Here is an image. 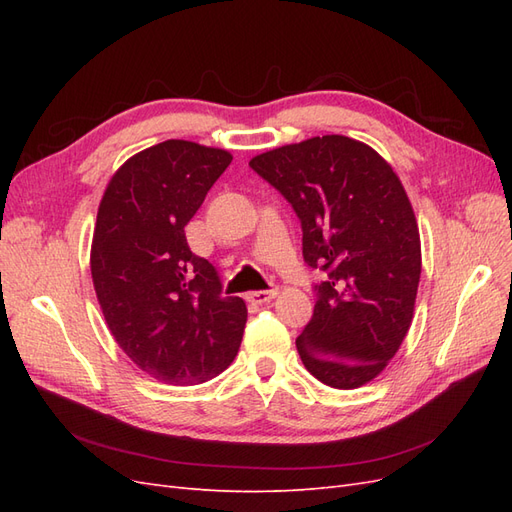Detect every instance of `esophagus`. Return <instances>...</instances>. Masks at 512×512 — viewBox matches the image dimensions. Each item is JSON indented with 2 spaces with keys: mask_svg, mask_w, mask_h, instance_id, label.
<instances>
[{
  "mask_svg": "<svg viewBox=\"0 0 512 512\" xmlns=\"http://www.w3.org/2000/svg\"><path fill=\"white\" fill-rule=\"evenodd\" d=\"M277 297V288L271 290H254V292H247V301L262 305V303H269L271 299Z\"/></svg>",
  "mask_w": 512,
  "mask_h": 512,
  "instance_id": "obj_1",
  "label": "esophagus"
}]
</instances>
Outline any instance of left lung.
I'll return each mask as SVG.
<instances>
[{"mask_svg": "<svg viewBox=\"0 0 512 512\" xmlns=\"http://www.w3.org/2000/svg\"><path fill=\"white\" fill-rule=\"evenodd\" d=\"M250 166L299 215L307 265L327 273L297 337L301 361L322 384L359 389L412 324L421 237L404 185L380 153L342 134L277 147Z\"/></svg>", "mask_w": 512, "mask_h": 512, "instance_id": "1", "label": "left lung"}]
</instances>
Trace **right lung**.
Here are the masks:
<instances>
[{"mask_svg": "<svg viewBox=\"0 0 512 512\" xmlns=\"http://www.w3.org/2000/svg\"><path fill=\"white\" fill-rule=\"evenodd\" d=\"M232 156L164 141L108 181L91 243V277L115 342L145 374L175 386L215 378L235 359L247 320L224 297L209 260L192 254L185 226Z\"/></svg>", "mask_w": 512, "mask_h": 512, "instance_id": "obj_1", "label": "right lung"}]
</instances>
